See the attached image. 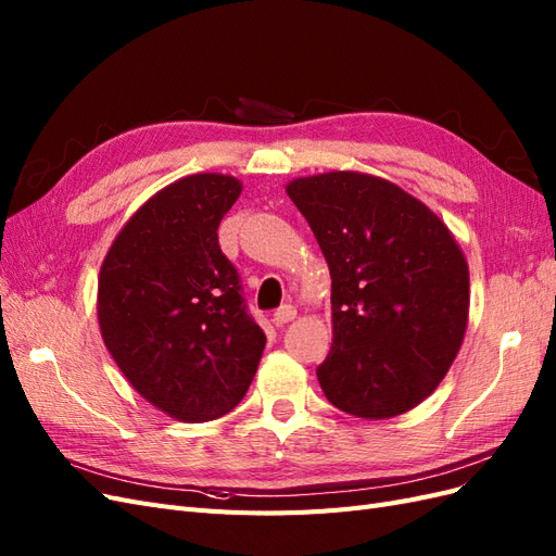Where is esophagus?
<instances>
[{"label":"esophagus","mask_w":556,"mask_h":556,"mask_svg":"<svg viewBox=\"0 0 556 556\" xmlns=\"http://www.w3.org/2000/svg\"><path fill=\"white\" fill-rule=\"evenodd\" d=\"M294 317H296V308L290 306V304H285V306H280V308L274 313V325H276V327H282V325L292 323Z\"/></svg>","instance_id":"1"}]
</instances>
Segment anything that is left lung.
Here are the masks:
<instances>
[{
    "instance_id": "obj_1",
    "label": "left lung",
    "mask_w": 556,
    "mask_h": 556,
    "mask_svg": "<svg viewBox=\"0 0 556 556\" xmlns=\"http://www.w3.org/2000/svg\"><path fill=\"white\" fill-rule=\"evenodd\" d=\"M331 274L333 341L317 380L336 408L387 419L450 371L468 323V264L445 223L399 185L359 172L288 188Z\"/></svg>"
}]
</instances>
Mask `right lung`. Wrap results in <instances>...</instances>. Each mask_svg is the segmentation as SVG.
<instances>
[{"mask_svg":"<svg viewBox=\"0 0 556 556\" xmlns=\"http://www.w3.org/2000/svg\"><path fill=\"white\" fill-rule=\"evenodd\" d=\"M241 190L225 174L166 185L129 217L99 271L97 317L111 357L134 390L180 422L237 408L266 345L217 243Z\"/></svg>","mask_w":556,"mask_h":556,"instance_id":"obj_1","label":"right lung"}]
</instances>
